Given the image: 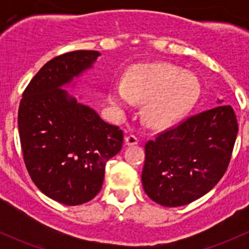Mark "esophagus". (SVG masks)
<instances>
[{
	"instance_id": "1",
	"label": "esophagus",
	"mask_w": 249,
	"mask_h": 249,
	"mask_svg": "<svg viewBox=\"0 0 249 249\" xmlns=\"http://www.w3.org/2000/svg\"><path fill=\"white\" fill-rule=\"evenodd\" d=\"M139 143V139H137L135 135H127L126 137H125V144L126 145H135Z\"/></svg>"
}]
</instances>
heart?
I'll return each instance as SVG.
<instances>
[{"instance_id":"1","label":"heart","mask_w":249,"mask_h":249,"mask_svg":"<svg viewBox=\"0 0 249 249\" xmlns=\"http://www.w3.org/2000/svg\"><path fill=\"white\" fill-rule=\"evenodd\" d=\"M197 78L170 64H145L131 67L124 84H112L108 101L118 109L144 104L142 118L153 129H161L179 120L196 102Z\"/></svg>"}]
</instances>
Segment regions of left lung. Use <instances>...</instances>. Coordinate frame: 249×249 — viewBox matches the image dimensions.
Wrapping results in <instances>:
<instances>
[{"instance_id": "1", "label": "left lung", "mask_w": 249, "mask_h": 249, "mask_svg": "<svg viewBox=\"0 0 249 249\" xmlns=\"http://www.w3.org/2000/svg\"><path fill=\"white\" fill-rule=\"evenodd\" d=\"M237 131L232 107L222 104L148 141L142 171L145 194L165 207L188 205L207 194L227 171Z\"/></svg>"}]
</instances>
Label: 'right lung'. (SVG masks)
I'll use <instances>...</instances> for the list:
<instances>
[{"instance_id":"obj_1","label":"right lung","mask_w":249,"mask_h":249,"mask_svg":"<svg viewBox=\"0 0 249 249\" xmlns=\"http://www.w3.org/2000/svg\"><path fill=\"white\" fill-rule=\"evenodd\" d=\"M76 50L48 61L22 94L18 112L26 169L36 187L55 201L82 205L101 190L106 162L120 152L123 131L62 89L100 56Z\"/></svg>"}]
</instances>
